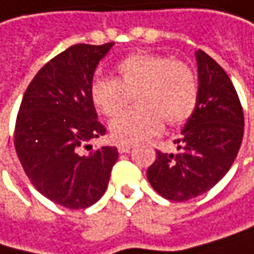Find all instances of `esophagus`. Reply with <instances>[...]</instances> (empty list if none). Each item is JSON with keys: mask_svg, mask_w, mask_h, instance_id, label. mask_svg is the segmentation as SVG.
Returning <instances> with one entry per match:
<instances>
[{"mask_svg": "<svg viewBox=\"0 0 254 254\" xmlns=\"http://www.w3.org/2000/svg\"><path fill=\"white\" fill-rule=\"evenodd\" d=\"M130 150H132V145H130V144H119V145H118V151L122 152V154H124V152H129Z\"/></svg>", "mask_w": 254, "mask_h": 254, "instance_id": "34e87169", "label": "esophagus"}]
</instances>
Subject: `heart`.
I'll use <instances>...</instances> for the list:
<instances>
[{"label":"heart","mask_w":254,"mask_h":254,"mask_svg":"<svg viewBox=\"0 0 254 254\" xmlns=\"http://www.w3.org/2000/svg\"><path fill=\"white\" fill-rule=\"evenodd\" d=\"M119 78H96L90 93L93 103L106 116H116L137 93L138 107L110 122L112 136L133 144L158 133L163 119L177 125L190 118L197 103V81L183 62L160 54H135L116 66Z\"/></svg>","instance_id":"heart-1"}]
</instances>
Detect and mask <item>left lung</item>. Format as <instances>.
Returning a JSON list of instances; mask_svg holds the SVG:
<instances>
[{
  "label": "left lung",
  "instance_id": "8db88e82",
  "mask_svg": "<svg viewBox=\"0 0 254 254\" xmlns=\"http://www.w3.org/2000/svg\"><path fill=\"white\" fill-rule=\"evenodd\" d=\"M197 64V103L176 141L177 151H157L147 172L152 189L170 200H189L212 189L240 150L244 116L231 80L202 51Z\"/></svg>",
  "mask_w": 254,
  "mask_h": 254
}]
</instances>
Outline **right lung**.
I'll return each mask as SVG.
<instances>
[{
	"label": "right lung",
	"mask_w": 254,
	"mask_h": 254,
	"mask_svg": "<svg viewBox=\"0 0 254 254\" xmlns=\"http://www.w3.org/2000/svg\"><path fill=\"white\" fill-rule=\"evenodd\" d=\"M113 45H74L51 59L29 84L17 115L14 147L27 177L69 209L88 208L104 195L119 157L116 147L82 152L106 132L90 87Z\"/></svg>",
	"instance_id": "right-lung-1"
}]
</instances>
